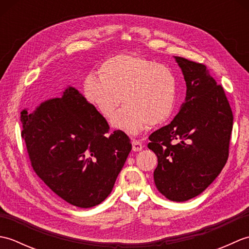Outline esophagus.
Masks as SVG:
<instances>
[{
    "label": "esophagus",
    "instance_id": "1",
    "mask_svg": "<svg viewBox=\"0 0 249 249\" xmlns=\"http://www.w3.org/2000/svg\"><path fill=\"white\" fill-rule=\"evenodd\" d=\"M131 144H133V151H135V152H139L142 150V147H143L141 142L138 140H133Z\"/></svg>",
    "mask_w": 249,
    "mask_h": 249
}]
</instances>
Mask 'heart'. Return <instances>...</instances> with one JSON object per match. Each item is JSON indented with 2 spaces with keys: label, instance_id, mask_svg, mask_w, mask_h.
<instances>
[{
  "label": "heart",
  "instance_id": "heart-1",
  "mask_svg": "<svg viewBox=\"0 0 249 249\" xmlns=\"http://www.w3.org/2000/svg\"><path fill=\"white\" fill-rule=\"evenodd\" d=\"M98 79L84 81L88 100L105 119L110 120L121 104L126 106L111 124L136 136L146 125H160L173 112L177 80L165 65L135 54H119L105 61L97 71Z\"/></svg>",
  "mask_w": 249,
  "mask_h": 249
}]
</instances>
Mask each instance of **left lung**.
Returning a JSON list of instances; mask_svg holds the SVG:
<instances>
[{
	"label": "left lung",
	"mask_w": 249,
	"mask_h": 249,
	"mask_svg": "<svg viewBox=\"0 0 249 249\" xmlns=\"http://www.w3.org/2000/svg\"><path fill=\"white\" fill-rule=\"evenodd\" d=\"M174 59L186 82V97L171 123L149 137L147 147L157 156V189L167 199L183 202L204 192L223 170L233 114L223 87L205 65Z\"/></svg>",
	"instance_id": "left-lung-1"
}]
</instances>
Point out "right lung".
I'll list each match as a JSON object with an SVG mask.
<instances>
[{
    "label": "right lung",
    "instance_id": "obj_1",
    "mask_svg": "<svg viewBox=\"0 0 249 249\" xmlns=\"http://www.w3.org/2000/svg\"><path fill=\"white\" fill-rule=\"evenodd\" d=\"M30 160L52 192L78 208L102 203L112 192L131 143L122 130L107 135L104 116L72 87L62 97L21 112Z\"/></svg>",
    "mask_w": 249,
    "mask_h": 249
}]
</instances>
